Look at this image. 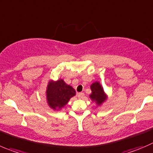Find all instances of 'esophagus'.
Returning <instances> with one entry per match:
<instances>
[{
    "mask_svg": "<svg viewBox=\"0 0 153 153\" xmlns=\"http://www.w3.org/2000/svg\"><path fill=\"white\" fill-rule=\"evenodd\" d=\"M77 96H78V97L80 98V99H83V98L85 97V94L82 92H80L77 94Z\"/></svg>",
    "mask_w": 153,
    "mask_h": 153,
    "instance_id": "34e87169",
    "label": "esophagus"
}]
</instances>
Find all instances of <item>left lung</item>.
Returning <instances> with one entry per match:
<instances>
[{
  "label": "left lung",
  "instance_id": "left-lung-1",
  "mask_svg": "<svg viewBox=\"0 0 153 153\" xmlns=\"http://www.w3.org/2000/svg\"><path fill=\"white\" fill-rule=\"evenodd\" d=\"M92 94H91V98L93 100H95L97 104H101L105 100V94L102 87L98 82H95L91 86Z\"/></svg>",
  "mask_w": 153,
  "mask_h": 153
}]
</instances>
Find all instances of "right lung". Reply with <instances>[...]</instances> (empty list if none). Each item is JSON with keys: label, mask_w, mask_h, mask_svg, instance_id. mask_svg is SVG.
Listing matches in <instances>:
<instances>
[{"label": "right lung", "mask_w": 153, "mask_h": 153, "mask_svg": "<svg viewBox=\"0 0 153 153\" xmlns=\"http://www.w3.org/2000/svg\"><path fill=\"white\" fill-rule=\"evenodd\" d=\"M75 95V89L66 85L63 80L51 81L48 85L47 100L50 106L54 109H61Z\"/></svg>", "instance_id": "right-lung-1"}]
</instances>
